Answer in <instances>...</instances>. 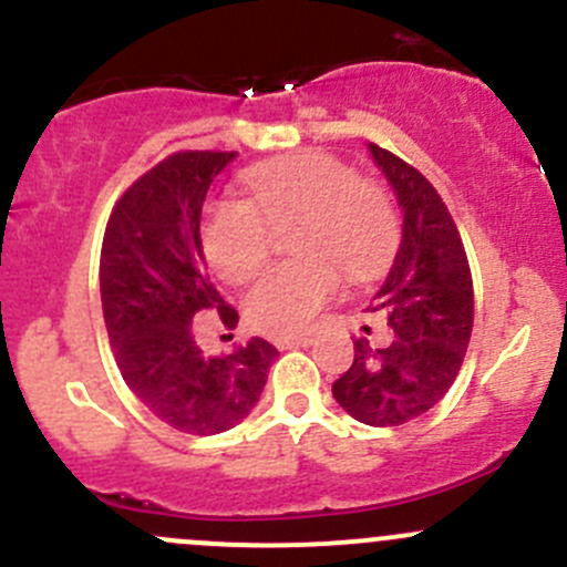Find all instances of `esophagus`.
<instances>
[{
	"instance_id": "obj_1",
	"label": "esophagus",
	"mask_w": 567,
	"mask_h": 567,
	"mask_svg": "<svg viewBox=\"0 0 567 567\" xmlns=\"http://www.w3.org/2000/svg\"><path fill=\"white\" fill-rule=\"evenodd\" d=\"M274 346L282 348V351H288V348H307V346H312V337H310V334L277 337V340H274Z\"/></svg>"
}]
</instances>
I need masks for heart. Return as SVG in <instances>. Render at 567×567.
Instances as JSON below:
<instances>
[{
    "instance_id": "heart-1",
    "label": "heart",
    "mask_w": 567,
    "mask_h": 567,
    "mask_svg": "<svg viewBox=\"0 0 567 567\" xmlns=\"http://www.w3.org/2000/svg\"><path fill=\"white\" fill-rule=\"evenodd\" d=\"M249 203L219 199L203 216V249L225 282L244 285L260 274L274 233L301 225L293 251L307 260L282 262L262 274L244 301L251 329L296 334L340 290V268L368 279L386 266L398 244V214L390 194L357 177L326 153H301L257 164L244 175Z\"/></svg>"
}]
</instances>
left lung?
Listing matches in <instances>:
<instances>
[{"label":"left lung","instance_id":"obj_1","mask_svg":"<svg viewBox=\"0 0 567 567\" xmlns=\"http://www.w3.org/2000/svg\"><path fill=\"white\" fill-rule=\"evenodd\" d=\"M403 214L400 247L373 312L390 316V346L353 340V364L331 386L337 403L373 427L416 420L447 394L466 357L474 290L458 227L425 175L368 145Z\"/></svg>","mask_w":567,"mask_h":567}]
</instances>
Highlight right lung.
<instances>
[{"mask_svg":"<svg viewBox=\"0 0 567 567\" xmlns=\"http://www.w3.org/2000/svg\"><path fill=\"white\" fill-rule=\"evenodd\" d=\"M238 153L164 158L120 197L101 247V307L128 390L169 427L214 436L255 409L279 351L251 337L227 357L197 346L194 320L236 326L205 266L199 216L214 177Z\"/></svg>","mask_w":567,"mask_h":567,"instance_id":"obj_1","label":"right lung"}]
</instances>
